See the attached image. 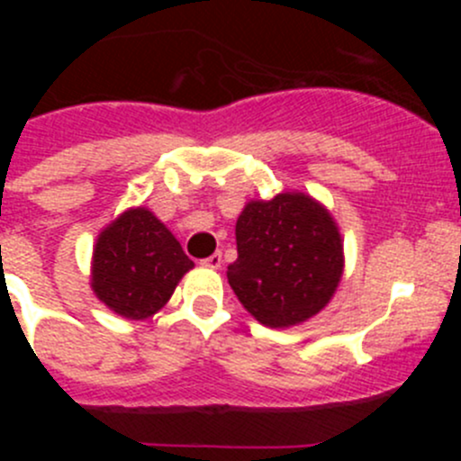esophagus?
Returning a JSON list of instances; mask_svg holds the SVG:
<instances>
[{
    "label": "esophagus",
    "mask_w": 461,
    "mask_h": 461,
    "mask_svg": "<svg viewBox=\"0 0 461 461\" xmlns=\"http://www.w3.org/2000/svg\"><path fill=\"white\" fill-rule=\"evenodd\" d=\"M203 265L204 267H212V269H218L222 265V254L221 252H216V254H212V257L209 258H204L203 260Z\"/></svg>",
    "instance_id": "esophagus-1"
}]
</instances>
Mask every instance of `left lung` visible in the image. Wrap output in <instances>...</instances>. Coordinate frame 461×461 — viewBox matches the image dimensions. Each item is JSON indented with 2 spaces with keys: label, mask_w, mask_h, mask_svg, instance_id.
<instances>
[{
  "label": "left lung",
  "mask_w": 461,
  "mask_h": 461,
  "mask_svg": "<svg viewBox=\"0 0 461 461\" xmlns=\"http://www.w3.org/2000/svg\"><path fill=\"white\" fill-rule=\"evenodd\" d=\"M236 249L227 281L243 308L267 328H292L317 317L346 267L337 221L305 192L245 204L236 221Z\"/></svg>",
  "instance_id": "left-lung-1"
}]
</instances>
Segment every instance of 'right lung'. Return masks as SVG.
Instances as JSON below:
<instances>
[{"mask_svg":"<svg viewBox=\"0 0 461 461\" xmlns=\"http://www.w3.org/2000/svg\"><path fill=\"white\" fill-rule=\"evenodd\" d=\"M194 260L147 207H129L97 234L91 290L111 312L144 321L160 312Z\"/></svg>","mask_w":461,"mask_h":461,"instance_id":"1","label":"right lung"}]
</instances>
